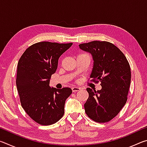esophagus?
<instances>
[{
  "mask_svg": "<svg viewBox=\"0 0 147 147\" xmlns=\"http://www.w3.org/2000/svg\"><path fill=\"white\" fill-rule=\"evenodd\" d=\"M71 89H72V91H73V92L78 91L81 89L80 88H78V87H72Z\"/></svg>",
  "mask_w": 147,
  "mask_h": 147,
  "instance_id": "34e87169",
  "label": "esophagus"
}]
</instances>
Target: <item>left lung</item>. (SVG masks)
<instances>
[{
  "label": "left lung",
  "instance_id": "obj_1",
  "mask_svg": "<svg viewBox=\"0 0 147 147\" xmlns=\"http://www.w3.org/2000/svg\"><path fill=\"white\" fill-rule=\"evenodd\" d=\"M90 53L94 61L90 78L101 82L97 91L87 88L89 98L84 104L86 113L96 123L111 121L120 112L127 101L131 81L128 61L121 51L108 41H93L79 45Z\"/></svg>",
  "mask_w": 147,
  "mask_h": 147
}]
</instances>
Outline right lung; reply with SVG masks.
<instances>
[{
	"mask_svg": "<svg viewBox=\"0 0 147 147\" xmlns=\"http://www.w3.org/2000/svg\"><path fill=\"white\" fill-rule=\"evenodd\" d=\"M73 43L39 42L29 47L17 64L16 85L23 108L41 125L56 123L63 117L66 99L72 89L49 86L58 59Z\"/></svg>",
	"mask_w": 147,
	"mask_h": 147,
	"instance_id": "1",
	"label": "right lung"
}]
</instances>
